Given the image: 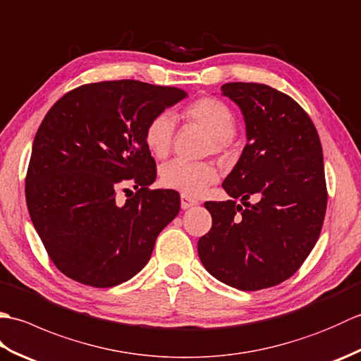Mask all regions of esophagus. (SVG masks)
<instances>
[{"label":"esophagus","mask_w":361,"mask_h":361,"mask_svg":"<svg viewBox=\"0 0 361 361\" xmlns=\"http://www.w3.org/2000/svg\"><path fill=\"white\" fill-rule=\"evenodd\" d=\"M195 204H198V202L195 200V198L189 197V195H185V194L181 195V208L183 209H189V208H192V206H195Z\"/></svg>","instance_id":"esophagus-1"}]
</instances>
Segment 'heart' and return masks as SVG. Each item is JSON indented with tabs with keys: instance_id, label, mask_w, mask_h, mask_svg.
<instances>
[{
	"instance_id": "b5f03b06",
	"label": "heart",
	"mask_w": 361,
	"mask_h": 361,
	"mask_svg": "<svg viewBox=\"0 0 361 361\" xmlns=\"http://www.w3.org/2000/svg\"><path fill=\"white\" fill-rule=\"evenodd\" d=\"M183 119L202 127L209 133L208 149L221 152L226 149L229 140L235 133V118L229 106L219 99L202 97L189 104L181 113ZM175 133V121L172 114L161 113L145 127L144 141L155 158H164L172 149ZM161 183L169 189L197 197L219 180V171L209 163H192V161L173 159L161 167Z\"/></svg>"
}]
</instances>
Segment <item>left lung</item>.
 Listing matches in <instances>:
<instances>
[{"mask_svg": "<svg viewBox=\"0 0 361 361\" xmlns=\"http://www.w3.org/2000/svg\"><path fill=\"white\" fill-rule=\"evenodd\" d=\"M221 94L240 109L247 145L221 185L233 200L204 203L212 228L197 248L214 278L255 291L288 279L315 247L327 206L323 147L307 113L281 91L233 82Z\"/></svg>", "mask_w": 361, "mask_h": 361, "instance_id": "obj_1", "label": "left lung"}]
</instances>
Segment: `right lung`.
<instances>
[{
  "mask_svg": "<svg viewBox=\"0 0 361 361\" xmlns=\"http://www.w3.org/2000/svg\"><path fill=\"white\" fill-rule=\"evenodd\" d=\"M188 97L185 90L137 80L88 83L66 93L37 130L26 176L30 220L60 271L105 288L149 262L158 234L180 212V195L150 190L155 159L149 122ZM137 194L116 202L119 184Z\"/></svg>",
  "mask_w": 361,
  "mask_h": 361,
  "instance_id": "right-lung-1",
  "label": "right lung"
}]
</instances>
